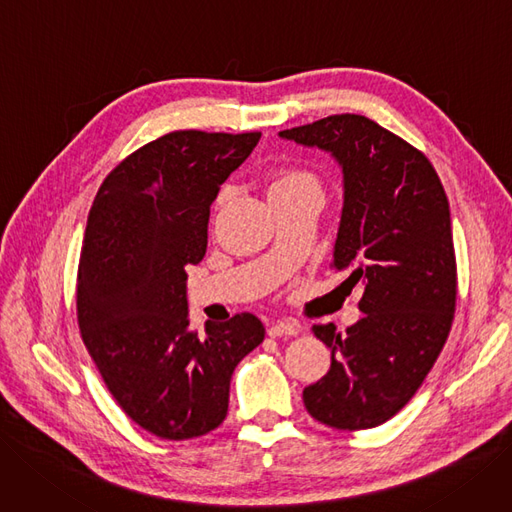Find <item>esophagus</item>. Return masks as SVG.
Masks as SVG:
<instances>
[{
	"label": "esophagus",
	"instance_id": "1",
	"mask_svg": "<svg viewBox=\"0 0 512 512\" xmlns=\"http://www.w3.org/2000/svg\"><path fill=\"white\" fill-rule=\"evenodd\" d=\"M299 333V325L295 320H278V323L270 325L268 335L270 337H282V335H297Z\"/></svg>",
	"mask_w": 512,
	"mask_h": 512
}]
</instances>
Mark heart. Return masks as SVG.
<instances>
[{"label": "heart", "mask_w": 512, "mask_h": 512, "mask_svg": "<svg viewBox=\"0 0 512 512\" xmlns=\"http://www.w3.org/2000/svg\"><path fill=\"white\" fill-rule=\"evenodd\" d=\"M306 189H318V181L308 170L301 168H289L282 170L278 177L270 183V196H282V194H295V192H306Z\"/></svg>", "instance_id": "1"}]
</instances>
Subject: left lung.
<instances>
[{
  "label": "left lung",
  "mask_w": 512,
  "mask_h": 512,
  "mask_svg": "<svg viewBox=\"0 0 512 512\" xmlns=\"http://www.w3.org/2000/svg\"><path fill=\"white\" fill-rule=\"evenodd\" d=\"M318 147L344 173V208L331 268L365 287L363 318L339 333L314 325L331 348V369L304 388L320 424L365 430L388 422L418 392L456 312L458 274L449 202L430 160L356 113L278 132Z\"/></svg>",
  "instance_id": "1"
}]
</instances>
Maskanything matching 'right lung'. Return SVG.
<instances>
[{"label": "right lung", "instance_id": "add662e5", "mask_svg": "<svg viewBox=\"0 0 512 512\" xmlns=\"http://www.w3.org/2000/svg\"><path fill=\"white\" fill-rule=\"evenodd\" d=\"M261 132L175 130L122 160L88 213L78 268V325L128 418L168 441L215 430L236 365L266 329L242 312L189 331L185 266L206 253L219 185Z\"/></svg>", "mask_w": 512, "mask_h": 512}]
</instances>
